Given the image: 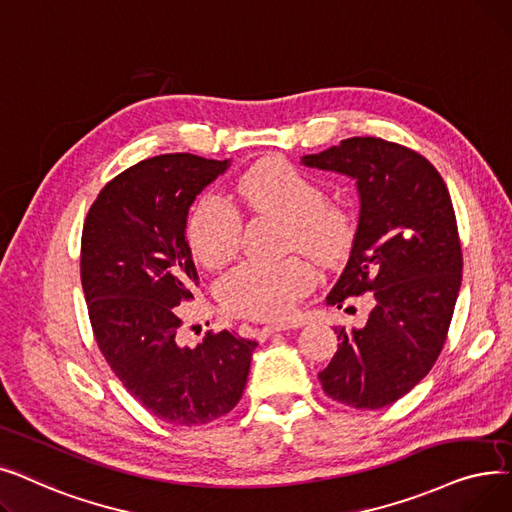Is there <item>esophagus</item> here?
Here are the masks:
<instances>
[{
	"label": "esophagus",
	"instance_id": "obj_1",
	"mask_svg": "<svg viewBox=\"0 0 512 512\" xmlns=\"http://www.w3.org/2000/svg\"><path fill=\"white\" fill-rule=\"evenodd\" d=\"M283 329H287V327H285V325H266V327H262V329H260V333L266 337V335H273V333L283 331Z\"/></svg>",
	"mask_w": 512,
	"mask_h": 512
}]
</instances>
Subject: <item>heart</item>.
Masks as SVG:
<instances>
[{
  "instance_id": "obj_1",
  "label": "heart",
  "mask_w": 512,
  "mask_h": 512,
  "mask_svg": "<svg viewBox=\"0 0 512 512\" xmlns=\"http://www.w3.org/2000/svg\"><path fill=\"white\" fill-rule=\"evenodd\" d=\"M237 193L252 216L287 225V250H302L327 269L344 264L358 237L352 208L325 200V189L283 158H262L237 181ZM243 223L225 200L204 196L191 208L185 237L191 254L208 269L229 264L241 246ZM314 285L312 266L302 258L279 264H241L218 285L225 310L258 321H281Z\"/></svg>"
}]
</instances>
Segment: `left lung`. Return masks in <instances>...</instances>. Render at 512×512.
<instances>
[{"label":"left lung","mask_w":512,"mask_h":512,"mask_svg":"<svg viewBox=\"0 0 512 512\" xmlns=\"http://www.w3.org/2000/svg\"><path fill=\"white\" fill-rule=\"evenodd\" d=\"M302 162L354 177L360 193L356 246L327 304L367 291L373 302L362 329H335L319 381L335 402L383 408L433 369L448 339L462 281L450 193L425 156L379 137H350Z\"/></svg>","instance_id":"obj_1"}]
</instances>
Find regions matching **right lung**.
<instances>
[{
	"instance_id": "add662e5",
	"label": "right lung",
	"mask_w": 512,
	"mask_h": 512,
	"mask_svg": "<svg viewBox=\"0 0 512 512\" xmlns=\"http://www.w3.org/2000/svg\"><path fill=\"white\" fill-rule=\"evenodd\" d=\"M229 160L162 154L104 185L81 235V283L106 362L150 415L204 425L233 410L258 346L235 331H208L181 346L179 304L200 285L185 241L189 206Z\"/></svg>"
}]
</instances>
